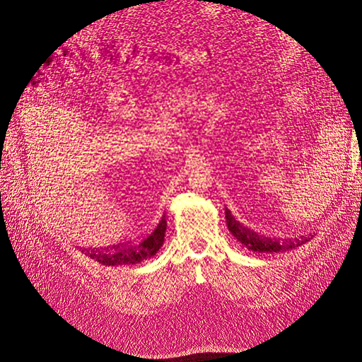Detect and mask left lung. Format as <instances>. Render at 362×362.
<instances>
[{
    "mask_svg": "<svg viewBox=\"0 0 362 362\" xmlns=\"http://www.w3.org/2000/svg\"><path fill=\"white\" fill-rule=\"evenodd\" d=\"M225 217H226V225L228 229L231 231V234L237 238V242L246 246L249 250L254 252H264V254H270V252H284V250H291L305 245L306 242H310L313 235H306L300 238H294V240H275V238H269L264 235H259L254 231H250L249 228L243 226L238 221H235L234 216L231 214L229 210H225Z\"/></svg>",
    "mask_w": 362,
    "mask_h": 362,
    "instance_id": "left-lung-1",
    "label": "left lung"
}]
</instances>
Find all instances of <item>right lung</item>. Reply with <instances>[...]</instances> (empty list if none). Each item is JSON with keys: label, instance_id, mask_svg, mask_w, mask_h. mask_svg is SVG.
<instances>
[{"label": "right lung", "instance_id": "add662e5", "mask_svg": "<svg viewBox=\"0 0 362 362\" xmlns=\"http://www.w3.org/2000/svg\"><path fill=\"white\" fill-rule=\"evenodd\" d=\"M166 217H161L158 225L152 231L139 240L128 245H117L113 247L101 249H84L86 255L101 262L104 266H120V264H136L151 257H154L163 246L164 233H166Z\"/></svg>", "mask_w": 362, "mask_h": 362}]
</instances>
